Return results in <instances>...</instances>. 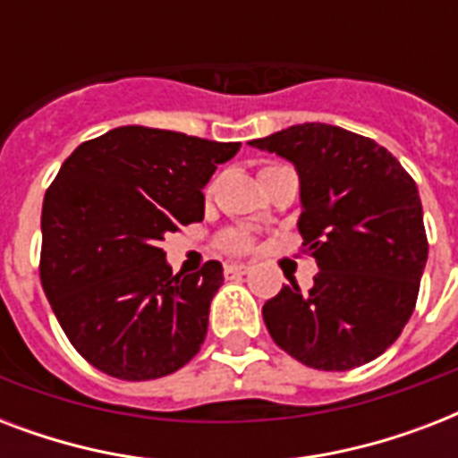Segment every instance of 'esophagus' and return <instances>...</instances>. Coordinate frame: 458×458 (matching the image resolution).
<instances>
[{
    "label": "esophagus",
    "instance_id": "1",
    "mask_svg": "<svg viewBox=\"0 0 458 458\" xmlns=\"http://www.w3.org/2000/svg\"><path fill=\"white\" fill-rule=\"evenodd\" d=\"M250 273L247 264H225V278H242Z\"/></svg>",
    "mask_w": 458,
    "mask_h": 458
}]
</instances>
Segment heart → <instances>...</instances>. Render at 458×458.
<instances>
[{"mask_svg":"<svg viewBox=\"0 0 458 458\" xmlns=\"http://www.w3.org/2000/svg\"><path fill=\"white\" fill-rule=\"evenodd\" d=\"M250 237L242 235V233H230V235H225V240H223V247L228 251H244L250 250Z\"/></svg>","mask_w":458,"mask_h":458,"instance_id":"b5f03b06","label":"heart"}]
</instances>
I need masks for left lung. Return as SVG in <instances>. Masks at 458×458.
Returning a JSON list of instances; mask_svg holds the SVG:
<instances>
[{
  "label": "left lung",
  "mask_w": 458,
  "mask_h": 458,
  "mask_svg": "<svg viewBox=\"0 0 458 458\" xmlns=\"http://www.w3.org/2000/svg\"><path fill=\"white\" fill-rule=\"evenodd\" d=\"M300 175L313 287L285 285L264 304L273 342L304 366L349 370L380 356L411 318L428 240L419 187L376 140L327 123L251 140Z\"/></svg>",
  "instance_id": "left-lung-1"
}]
</instances>
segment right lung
Instances as JSON below:
<instances>
[{"mask_svg":"<svg viewBox=\"0 0 458 458\" xmlns=\"http://www.w3.org/2000/svg\"><path fill=\"white\" fill-rule=\"evenodd\" d=\"M240 142L123 125L64 161L42 204L39 280L68 340L95 369L154 380L207 337L223 266L173 276L165 233L204 218V185Z\"/></svg>","mask_w":458,"mask_h":458,"instance_id":"right-lung-1","label":"right lung"}]
</instances>
